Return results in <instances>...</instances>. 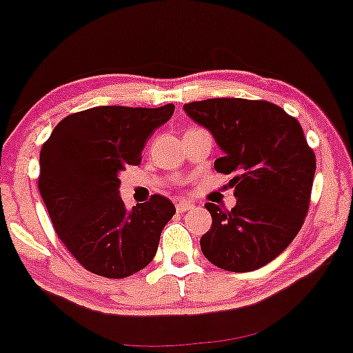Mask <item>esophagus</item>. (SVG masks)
<instances>
[{
	"mask_svg": "<svg viewBox=\"0 0 353 353\" xmlns=\"http://www.w3.org/2000/svg\"><path fill=\"white\" fill-rule=\"evenodd\" d=\"M194 207V203L190 202V201H185V199H182V201H179L176 203V209H177V212H185V210H190Z\"/></svg>",
	"mask_w": 353,
	"mask_h": 353,
	"instance_id": "1",
	"label": "esophagus"
}]
</instances>
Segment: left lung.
I'll return each mask as SVG.
<instances>
[{"label": "left lung", "mask_w": 353, "mask_h": 353, "mask_svg": "<svg viewBox=\"0 0 353 353\" xmlns=\"http://www.w3.org/2000/svg\"><path fill=\"white\" fill-rule=\"evenodd\" d=\"M184 110L225 152L215 171L235 174L236 205L205 203L212 227L201 239L203 256L233 273L268 265L298 235L311 202L316 154L299 121L265 100L209 99Z\"/></svg>", "instance_id": "left-lung-1"}]
</instances>
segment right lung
Wrapping results in <instances>:
<instances>
[{
    "instance_id": "add662e5",
    "label": "right lung",
    "mask_w": 353,
    "mask_h": 353,
    "mask_svg": "<svg viewBox=\"0 0 353 353\" xmlns=\"http://www.w3.org/2000/svg\"><path fill=\"white\" fill-rule=\"evenodd\" d=\"M174 113L159 108L95 107L72 113L41 150L39 192L59 239L85 270L120 279L146 268L174 203L154 194L126 210L120 172L141 163V151Z\"/></svg>"
}]
</instances>
